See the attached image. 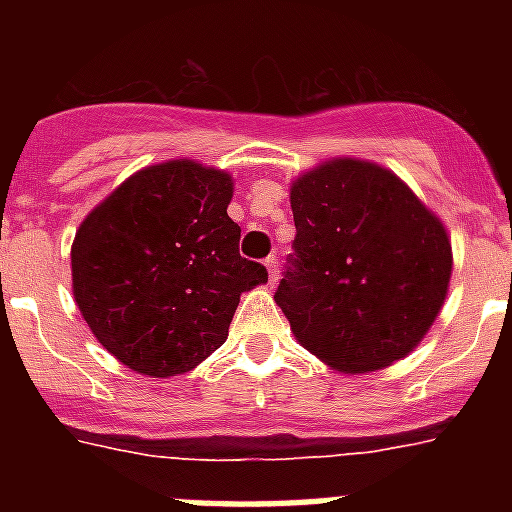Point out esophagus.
Wrapping results in <instances>:
<instances>
[{"label":"esophagus","instance_id":"34e87169","mask_svg":"<svg viewBox=\"0 0 512 512\" xmlns=\"http://www.w3.org/2000/svg\"><path fill=\"white\" fill-rule=\"evenodd\" d=\"M264 264H266V269H269V282L274 284L279 279V256H274V253H271V256L264 261Z\"/></svg>","mask_w":512,"mask_h":512}]
</instances>
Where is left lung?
I'll use <instances>...</instances> for the list:
<instances>
[{
    "instance_id": "8db88e82",
    "label": "left lung",
    "mask_w": 512,
    "mask_h": 512,
    "mask_svg": "<svg viewBox=\"0 0 512 512\" xmlns=\"http://www.w3.org/2000/svg\"><path fill=\"white\" fill-rule=\"evenodd\" d=\"M295 243L274 300L297 341L341 372L408 356L451 279L438 217L382 166L336 158L292 184Z\"/></svg>"
}]
</instances>
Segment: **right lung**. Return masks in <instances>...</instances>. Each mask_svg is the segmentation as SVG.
<instances>
[{"label":"right lung","instance_id":"right-lung-1","mask_svg":"<svg viewBox=\"0 0 512 512\" xmlns=\"http://www.w3.org/2000/svg\"><path fill=\"white\" fill-rule=\"evenodd\" d=\"M233 182L194 161L148 166L81 223L71 277L81 315L115 359L176 377L228 338L241 292L269 279L238 253Z\"/></svg>","mask_w":512,"mask_h":512}]
</instances>
